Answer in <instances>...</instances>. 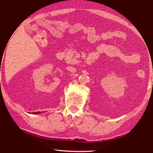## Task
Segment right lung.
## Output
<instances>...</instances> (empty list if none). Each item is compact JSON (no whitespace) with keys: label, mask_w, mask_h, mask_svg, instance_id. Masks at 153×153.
<instances>
[{"label":"right lung","mask_w":153,"mask_h":153,"mask_svg":"<svg viewBox=\"0 0 153 153\" xmlns=\"http://www.w3.org/2000/svg\"><path fill=\"white\" fill-rule=\"evenodd\" d=\"M33 113V114H38V113H40V112H38V113L36 112V113Z\"/></svg>","instance_id":"1"}]
</instances>
